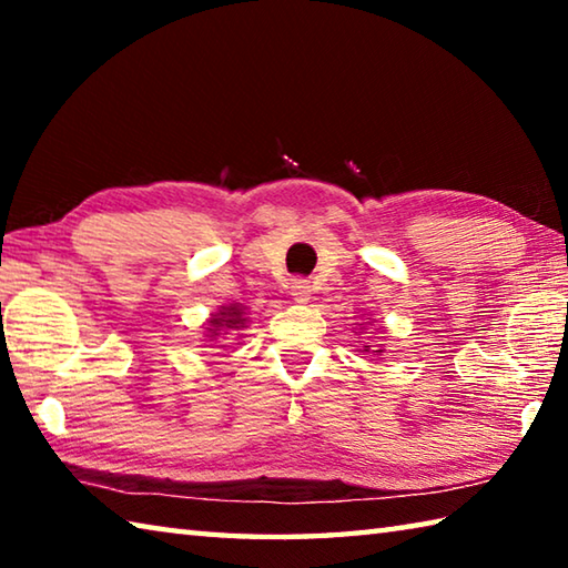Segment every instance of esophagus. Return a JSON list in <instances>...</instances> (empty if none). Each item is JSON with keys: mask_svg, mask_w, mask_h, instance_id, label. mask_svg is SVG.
<instances>
[{"mask_svg": "<svg viewBox=\"0 0 568 568\" xmlns=\"http://www.w3.org/2000/svg\"><path fill=\"white\" fill-rule=\"evenodd\" d=\"M287 291H291L295 303H307V301H311V283L303 281V277H293L291 285H287Z\"/></svg>", "mask_w": 568, "mask_h": 568, "instance_id": "34e87169", "label": "esophagus"}]
</instances>
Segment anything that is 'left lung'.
Masks as SVG:
<instances>
[{
	"label": "left lung",
	"instance_id": "obj_1",
	"mask_svg": "<svg viewBox=\"0 0 568 568\" xmlns=\"http://www.w3.org/2000/svg\"><path fill=\"white\" fill-rule=\"evenodd\" d=\"M363 351H371V345H365V348H363ZM376 353H378V351H376Z\"/></svg>",
	"mask_w": 568,
	"mask_h": 568
}]
</instances>
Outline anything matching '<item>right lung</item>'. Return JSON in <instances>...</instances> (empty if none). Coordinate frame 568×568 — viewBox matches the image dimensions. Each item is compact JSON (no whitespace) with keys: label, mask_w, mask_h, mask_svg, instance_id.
Listing matches in <instances>:
<instances>
[{"label":"right lung","mask_w":568,"mask_h":568,"mask_svg":"<svg viewBox=\"0 0 568 568\" xmlns=\"http://www.w3.org/2000/svg\"><path fill=\"white\" fill-rule=\"evenodd\" d=\"M240 307L237 305H230V307H223V311H220V315H215L213 321H210V338H215V335H220L217 331H223V328H230V331H237V328H243V318H240Z\"/></svg>","instance_id":"right-lung-1"}]
</instances>
